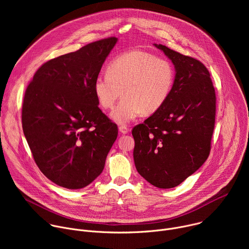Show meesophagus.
I'll return each mask as SVG.
<instances>
[{"label":"esophagus","instance_id":"34e87169","mask_svg":"<svg viewBox=\"0 0 249 249\" xmlns=\"http://www.w3.org/2000/svg\"><path fill=\"white\" fill-rule=\"evenodd\" d=\"M119 132L121 134H127L129 132V128H127L126 126H120L119 127Z\"/></svg>","mask_w":249,"mask_h":249}]
</instances>
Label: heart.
<instances>
[{
    "label": "heart",
    "mask_w": 249,
    "mask_h": 249,
    "mask_svg": "<svg viewBox=\"0 0 249 249\" xmlns=\"http://www.w3.org/2000/svg\"><path fill=\"white\" fill-rule=\"evenodd\" d=\"M174 79L172 66L166 60L145 51H130L116 57L107 74L98 75L93 91L101 107L111 109L123 93V98L111 112V119L127 125L142 113H154L166 101Z\"/></svg>",
    "instance_id": "obj_1"
}]
</instances>
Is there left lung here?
Listing matches in <instances>:
<instances>
[{
    "instance_id": "8db88e82",
    "label": "left lung",
    "mask_w": 249,
    "mask_h": 249,
    "mask_svg": "<svg viewBox=\"0 0 249 249\" xmlns=\"http://www.w3.org/2000/svg\"><path fill=\"white\" fill-rule=\"evenodd\" d=\"M174 66L170 93L161 107L134 127V162L152 185L168 189L183 182L209 157L215 126L216 93L207 68L161 44Z\"/></svg>"
}]
</instances>
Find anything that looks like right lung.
Instances as JSON below:
<instances>
[{
	"label": "right lung",
	"mask_w": 249,
	"mask_h": 249,
	"mask_svg": "<svg viewBox=\"0 0 249 249\" xmlns=\"http://www.w3.org/2000/svg\"><path fill=\"white\" fill-rule=\"evenodd\" d=\"M118 38L89 43L43 64L28 85L22 129L42 173L55 184L81 189L102 172L117 126L98 107L93 82Z\"/></svg>",
	"instance_id": "obj_1"
}]
</instances>
